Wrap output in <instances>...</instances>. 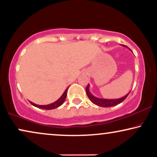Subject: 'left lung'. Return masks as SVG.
Segmentation results:
<instances>
[{
  "label": "left lung",
  "mask_w": 157,
  "mask_h": 157,
  "mask_svg": "<svg viewBox=\"0 0 157 157\" xmlns=\"http://www.w3.org/2000/svg\"><path fill=\"white\" fill-rule=\"evenodd\" d=\"M122 46H125L127 48V46H124V45H122ZM86 94L88 96V97L89 98V99L93 103V104L97 105L98 106H101V107H111V106H114L116 105L119 104L120 103H121L123 101H124L127 97L128 94H129L130 91L128 93L125 95L123 97L120 98H116V99H106V98H97L96 96H94L93 94H92L91 92L89 91V85L87 86L86 89Z\"/></svg>",
  "instance_id": "1"
}]
</instances>
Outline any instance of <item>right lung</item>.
I'll return each instance as SVG.
<instances>
[{
  "label": "right lung",
  "instance_id": "obj_1",
  "mask_svg": "<svg viewBox=\"0 0 157 157\" xmlns=\"http://www.w3.org/2000/svg\"><path fill=\"white\" fill-rule=\"evenodd\" d=\"M68 89V88H67V89L65 90V91L63 92V94H62L61 96L59 98V99H58L57 101H56L55 102L52 103V104H48V105H38V104H34V103L31 102V101H30V103H31V104L33 105V106L37 107V108L42 109H46V110H51V109H56V108H58V107H59L60 106H61V105L63 104V102L65 101L66 96H67Z\"/></svg>",
  "mask_w": 157,
  "mask_h": 157
}]
</instances>
